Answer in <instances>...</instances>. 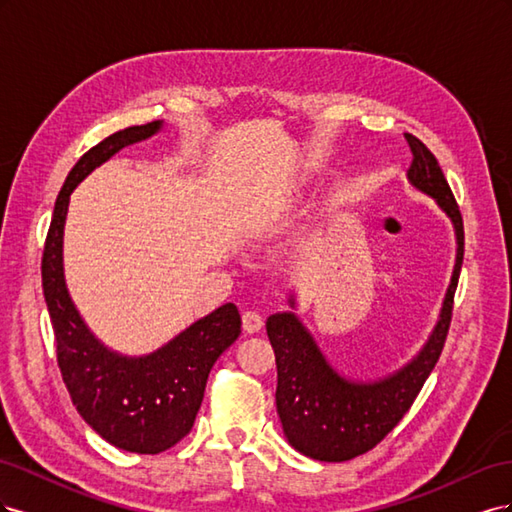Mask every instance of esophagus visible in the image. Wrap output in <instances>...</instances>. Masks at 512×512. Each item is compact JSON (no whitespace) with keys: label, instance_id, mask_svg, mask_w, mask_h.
<instances>
[{"label":"esophagus","instance_id":"1","mask_svg":"<svg viewBox=\"0 0 512 512\" xmlns=\"http://www.w3.org/2000/svg\"><path fill=\"white\" fill-rule=\"evenodd\" d=\"M262 324H265V320H262L258 312H243V329L247 333H258L262 329Z\"/></svg>","mask_w":512,"mask_h":512}]
</instances>
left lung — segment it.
<instances>
[{"label":"left lung","mask_w":512,"mask_h":512,"mask_svg":"<svg viewBox=\"0 0 512 512\" xmlns=\"http://www.w3.org/2000/svg\"><path fill=\"white\" fill-rule=\"evenodd\" d=\"M412 151L408 179L421 192L436 198L440 209L453 220L457 232V262L451 286L442 305L440 320L429 342L412 363L397 374L359 384L344 380L327 363L314 337L294 314H273L267 320V335L275 352L277 391L275 404L288 442L299 453L318 461H348L371 451L404 418L421 393L431 369L436 367L448 327L463 262V220L436 156L406 134ZM290 305L294 301L290 299Z\"/></svg>","instance_id":"1"}]
</instances>
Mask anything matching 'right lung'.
<instances>
[{
	"instance_id": "1",
	"label": "right lung",
	"mask_w": 512,
	"mask_h": 512,
	"mask_svg": "<svg viewBox=\"0 0 512 512\" xmlns=\"http://www.w3.org/2000/svg\"><path fill=\"white\" fill-rule=\"evenodd\" d=\"M160 121L106 136L74 164L61 188L42 254V290L53 322L57 365L85 423L117 448L158 455L188 436L213 363L241 333L237 305L226 303L173 342L141 359L106 350L89 333L64 282V222L76 183L121 147L149 138Z\"/></svg>"
}]
</instances>
